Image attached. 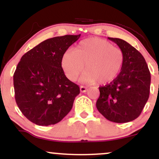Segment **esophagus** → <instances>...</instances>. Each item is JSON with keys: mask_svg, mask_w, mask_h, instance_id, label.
I'll use <instances>...</instances> for the list:
<instances>
[{"mask_svg": "<svg viewBox=\"0 0 159 159\" xmlns=\"http://www.w3.org/2000/svg\"><path fill=\"white\" fill-rule=\"evenodd\" d=\"M80 90H81V93H85L87 92V88L86 87H84V86H81V87H80Z\"/></svg>", "mask_w": 159, "mask_h": 159, "instance_id": "1", "label": "esophagus"}]
</instances>
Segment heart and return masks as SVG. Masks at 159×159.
<instances>
[{
    "label": "heart",
    "instance_id": "b5f03b06",
    "mask_svg": "<svg viewBox=\"0 0 159 159\" xmlns=\"http://www.w3.org/2000/svg\"><path fill=\"white\" fill-rule=\"evenodd\" d=\"M124 62L125 55L120 48L105 39L93 37L81 40L74 51L63 53L61 64L71 81H75L84 68L81 82L105 84L117 77Z\"/></svg>",
    "mask_w": 159,
    "mask_h": 159
}]
</instances>
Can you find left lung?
Listing matches in <instances>:
<instances>
[{"label": "left lung", "instance_id": "obj_1", "mask_svg": "<svg viewBox=\"0 0 159 159\" xmlns=\"http://www.w3.org/2000/svg\"><path fill=\"white\" fill-rule=\"evenodd\" d=\"M123 51L125 62L113 81L99 87L96 102L99 113L111 122L123 123L140 116L149 98L151 76L145 59L125 40L108 37Z\"/></svg>", "mask_w": 159, "mask_h": 159}]
</instances>
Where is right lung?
Here are the masks:
<instances>
[{"label": "right lung", "instance_id": "1", "mask_svg": "<svg viewBox=\"0 0 159 159\" xmlns=\"http://www.w3.org/2000/svg\"><path fill=\"white\" fill-rule=\"evenodd\" d=\"M80 36L51 38L21 57L13 75L15 98L20 111L32 123L54 125L72 109L80 88L66 77L61 60Z\"/></svg>", "mask_w": 159, "mask_h": 159}]
</instances>
